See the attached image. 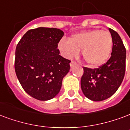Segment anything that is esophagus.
Segmentation results:
<instances>
[{
  "label": "esophagus",
  "instance_id": "obj_1",
  "mask_svg": "<svg viewBox=\"0 0 130 130\" xmlns=\"http://www.w3.org/2000/svg\"><path fill=\"white\" fill-rule=\"evenodd\" d=\"M76 65H77V62H75V61H72V62H70V67H71V68H74Z\"/></svg>",
  "mask_w": 130,
  "mask_h": 130
}]
</instances>
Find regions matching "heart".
I'll list each match as a JSON object with an SVG mask.
<instances>
[{
  "mask_svg": "<svg viewBox=\"0 0 130 130\" xmlns=\"http://www.w3.org/2000/svg\"><path fill=\"white\" fill-rule=\"evenodd\" d=\"M113 47V39L107 31L100 29L74 34L70 40L61 39L58 47L63 56L72 58L82 50L84 60L92 67H99L108 59Z\"/></svg>",
  "mask_w": 130,
  "mask_h": 130,
  "instance_id": "1",
  "label": "heart"
}]
</instances>
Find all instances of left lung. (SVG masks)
I'll return each instance as SVG.
<instances>
[{"label":"left lung","mask_w":130,"mask_h":130,"mask_svg":"<svg viewBox=\"0 0 130 130\" xmlns=\"http://www.w3.org/2000/svg\"><path fill=\"white\" fill-rule=\"evenodd\" d=\"M109 30L113 39L111 57L99 68L84 67L80 80L83 93L94 101H101L114 94L125 73V47L119 34L110 28Z\"/></svg>","instance_id":"left-lung-1"}]
</instances>
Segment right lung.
Instances as JSON below:
<instances>
[{"label":"right lung","mask_w":130,"mask_h":130,"mask_svg":"<svg viewBox=\"0 0 130 130\" xmlns=\"http://www.w3.org/2000/svg\"><path fill=\"white\" fill-rule=\"evenodd\" d=\"M63 35L59 29L38 27L27 31L17 44L16 74L24 90L36 99L55 97L70 71L71 60L59 55L57 48Z\"/></svg>","instance_id":"obj_1"}]
</instances>
